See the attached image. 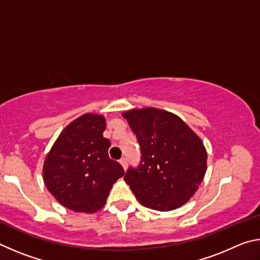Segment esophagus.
<instances>
[{
    "label": "esophagus",
    "mask_w": 260,
    "mask_h": 260,
    "mask_svg": "<svg viewBox=\"0 0 260 260\" xmlns=\"http://www.w3.org/2000/svg\"><path fill=\"white\" fill-rule=\"evenodd\" d=\"M119 162H120V164H121V166H122V167H124V169H125V170L127 169V159H126V158H121V159L119 160Z\"/></svg>",
    "instance_id": "obj_1"
}]
</instances>
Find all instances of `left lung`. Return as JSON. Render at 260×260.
<instances>
[{"label": "left lung", "mask_w": 260, "mask_h": 260, "mask_svg": "<svg viewBox=\"0 0 260 260\" xmlns=\"http://www.w3.org/2000/svg\"><path fill=\"white\" fill-rule=\"evenodd\" d=\"M141 146L142 161L125 181L143 206L172 211L187 203L206 173L203 141L181 118L157 108L122 112Z\"/></svg>", "instance_id": "8db88e82"}]
</instances>
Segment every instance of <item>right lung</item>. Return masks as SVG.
<instances>
[{"instance_id":"right-lung-1","label":"right lung","mask_w":260,"mask_h":260,"mask_svg":"<svg viewBox=\"0 0 260 260\" xmlns=\"http://www.w3.org/2000/svg\"><path fill=\"white\" fill-rule=\"evenodd\" d=\"M105 127L102 114L78 117L61 131L43 162L47 189L60 205L74 212L100 211L113 183L125 173L108 155L111 142L103 136Z\"/></svg>"}]
</instances>
